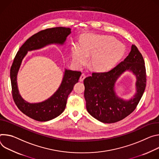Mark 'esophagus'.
<instances>
[{"label": "esophagus", "mask_w": 159, "mask_h": 159, "mask_svg": "<svg viewBox=\"0 0 159 159\" xmlns=\"http://www.w3.org/2000/svg\"><path fill=\"white\" fill-rule=\"evenodd\" d=\"M85 77H86V76H85V75H84V74H83V73L81 74V75L80 76V81H83L84 80V79L85 78Z\"/></svg>", "instance_id": "esophagus-1"}]
</instances>
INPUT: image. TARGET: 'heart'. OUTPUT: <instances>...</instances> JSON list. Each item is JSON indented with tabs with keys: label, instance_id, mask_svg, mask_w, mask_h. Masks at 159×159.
Wrapping results in <instances>:
<instances>
[{
	"label": "heart",
	"instance_id": "b5f03b06",
	"mask_svg": "<svg viewBox=\"0 0 159 159\" xmlns=\"http://www.w3.org/2000/svg\"><path fill=\"white\" fill-rule=\"evenodd\" d=\"M115 42V39L110 36L93 35L82 42L81 47L75 46L73 60L78 66H82L88 57L92 56L91 65L94 69L106 70L116 64L125 52L124 45Z\"/></svg>",
	"mask_w": 159,
	"mask_h": 159
}]
</instances>
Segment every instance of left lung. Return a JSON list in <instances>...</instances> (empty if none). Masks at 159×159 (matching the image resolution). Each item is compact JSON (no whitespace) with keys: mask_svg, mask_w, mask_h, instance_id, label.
Instances as JSON below:
<instances>
[{"mask_svg":"<svg viewBox=\"0 0 159 159\" xmlns=\"http://www.w3.org/2000/svg\"><path fill=\"white\" fill-rule=\"evenodd\" d=\"M126 70L137 78V93L129 101L118 98L114 86L118 77ZM147 75L145 61L134 45L125 59L109 71L93 73L84 80L86 109L94 118L104 123L118 122L132 113L142 97L146 87Z\"/></svg>","mask_w":159,"mask_h":159,"instance_id":"1","label":"left lung"}]
</instances>
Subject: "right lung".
<instances>
[{
	"mask_svg": "<svg viewBox=\"0 0 159 159\" xmlns=\"http://www.w3.org/2000/svg\"><path fill=\"white\" fill-rule=\"evenodd\" d=\"M70 33V28L56 27L42 30L29 38L17 51L11 67L10 77L13 100L18 109L29 117L38 121H48L61 115L64 111L67 99L75 84L78 82L80 71L66 69L58 90L47 100L31 103L25 101L19 93L17 75L22 61L28 51L37 50L51 43L63 45Z\"/></svg>",
	"mask_w": 159,
	"mask_h": 159,
	"instance_id": "obj_1",
	"label": "right lung"
}]
</instances>
